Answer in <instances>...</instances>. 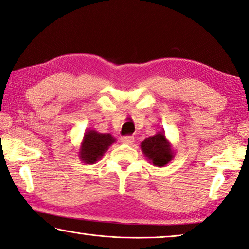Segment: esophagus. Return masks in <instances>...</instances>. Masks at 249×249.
Here are the masks:
<instances>
[{
	"instance_id": "34e87169",
	"label": "esophagus",
	"mask_w": 249,
	"mask_h": 249,
	"mask_svg": "<svg viewBox=\"0 0 249 249\" xmlns=\"http://www.w3.org/2000/svg\"><path fill=\"white\" fill-rule=\"evenodd\" d=\"M121 140H122V143H124V144H132V143H134V136H131V135L123 136Z\"/></svg>"
}]
</instances>
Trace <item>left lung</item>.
<instances>
[{
  "label": "left lung",
  "mask_w": 249,
  "mask_h": 249,
  "mask_svg": "<svg viewBox=\"0 0 249 249\" xmlns=\"http://www.w3.org/2000/svg\"><path fill=\"white\" fill-rule=\"evenodd\" d=\"M144 155L155 166H165L174 157L172 146L169 144L164 132H159L154 136H149L141 143Z\"/></svg>",
  "instance_id": "1"
}]
</instances>
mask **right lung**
<instances>
[{"instance_id":"obj_1","label":"right lung","mask_w":249,"mask_h":249,"mask_svg":"<svg viewBox=\"0 0 249 249\" xmlns=\"http://www.w3.org/2000/svg\"><path fill=\"white\" fill-rule=\"evenodd\" d=\"M114 142L115 139L110 134H102L89 129L84 134L78 156L85 164L96 163Z\"/></svg>"}]
</instances>
